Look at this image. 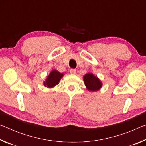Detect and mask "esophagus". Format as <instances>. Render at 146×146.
<instances>
[{"label":"esophagus","instance_id":"34e87169","mask_svg":"<svg viewBox=\"0 0 146 146\" xmlns=\"http://www.w3.org/2000/svg\"><path fill=\"white\" fill-rule=\"evenodd\" d=\"M76 73V71L75 69H71L70 70V73L72 74V75H75Z\"/></svg>","mask_w":146,"mask_h":146}]
</instances>
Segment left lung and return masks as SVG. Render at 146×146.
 I'll use <instances>...</instances> for the list:
<instances>
[{"label":"left lung","mask_w":146,"mask_h":146,"mask_svg":"<svg viewBox=\"0 0 146 146\" xmlns=\"http://www.w3.org/2000/svg\"><path fill=\"white\" fill-rule=\"evenodd\" d=\"M84 82L86 88L89 91H97L100 90L102 86L101 80L97 76L94 75L93 73H88L83 76Z\"/></svg>","instance_id":"8db88e82"}]
</instances>
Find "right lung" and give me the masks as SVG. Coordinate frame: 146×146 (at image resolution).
Instances as JSON below:
<instances>
[{
    "mask_svg": "<svg viewBox=\"0 0 146 146\" xmlns=\"http://www.w3.org/2000/svg\"><path fill=\"white\" fill-rule=\"evenodd\" d=\"M64 74L58 72L56 70H53L47 76L45 81H44V85L45 87L52 88L55 87L60 82V79L63 77Z\"/></svg>",
    "mask_w": 146,
    "mask_h": 146,
    "instance_id": "add662e5",
    "label": "right lung"
}]
</instances>
